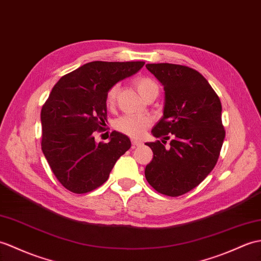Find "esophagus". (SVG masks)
Here are the masks:
<instances>
[{
    "label": "esophagus",
    "mask_w": 261,
    "mask_h": 261,
    "mask_svg": "<svg viewBox=\"0 0 261 261\" xmlns=\"http://www.w3.org/2000/svg\"><path fill=\"white\" fill-rule=\"evenodd\" d=\"M131 142H132V147H133V148H135V147H140V145L142 144V142H141V141L135 140V139H132Z\"/></svg>",
    "instance_id": "1"
}]
</instances>
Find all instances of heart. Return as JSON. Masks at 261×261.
I'll use <instances>...</instances> for the list:
<instances>
[{
    "label": "heart",
    "mask_w": 261,
    "mask_h": 261,
    "mask_svg": "<svg viewBox=\"0 0 261 261\" xmlns=\"http://www.w3.org/2000/svg\"><path fill=\"white\" fill-rule=\"evenodd\" d=\"M136 89L138 90L139 94H140L142 98L145 95H148L152 92L158 93L159 87L158 83H156L152 77L149 76H139L137 77L135 82ZM118 93V87L114 86L112 87L107 94V105L112 106L114 102H116ZM151 124V119L147 116H141V114H128V116H123L119 118L116 123H114V128L118 131L124 133L126 136H130L133 138H138L142 136L145 129Z\"/></svg>",
    "instance_id": "b5f03b06"
}]
</instances>
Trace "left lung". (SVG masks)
<instances>
[{"mask_svg":"<svg viewBox=\"0 0 261 261\" xmlns=\"http://www.w3.org/2000/svg\"><path fill=\"white\" fill-rule=\"evenodd\" d=\"M165 90L163 116L147 142L153 159L145 167L149 185L169 197L189 192L213 171L226 132L221 122V102L198 71L171 63L147 64ZM172 138L168 148L163 143Z\"/></svg>","mask_w":261,"mask_h":261,"instance_id":"left-lung-1","label":"left lung"}]
</instances>
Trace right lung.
Listing matches in <instances>:
<instances>
[{"mask_svg":"<svg viewBox=\"0 0 261 261\" xmlns=\"http://www.w3.org/2000/svg\"><path fill=\"white\" fill-rule=\"evenodd\" d=\"M144 62L93 61L62 76L42 107L41 147L64 188L87 193L106 182L117 160L131 147L113 131L107 143L94 132L107 122V94L114 84L140 70Z\"/></svg>","mask_w":261,"mask_h":261,"instance_id":"1","label":"right lung"}]
</instances>
